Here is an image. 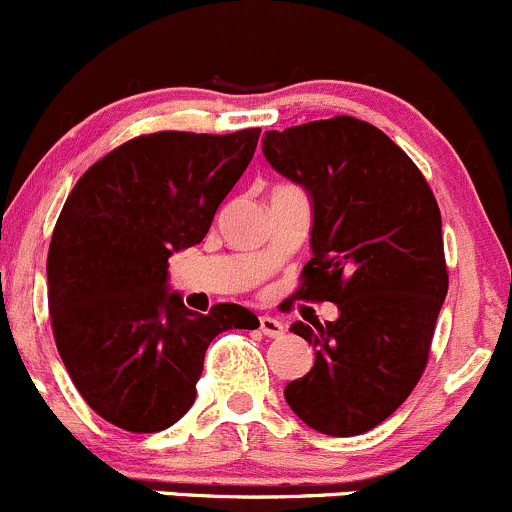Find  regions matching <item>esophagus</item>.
I'll return each instance as SVG.
<instances>
[{
  "instance_id": "1",
  "label": "esophagus",
  "mask_w": 512,
  "mask_h": 512,
  "mask_svg": "<svg viewBox=\"0 0 512 512\" xmlns=\"http://www.w3.org/2000/svg\"><path fill=\"white\" fill-rule=\"evenodd\" d=\"M260 331L265 333V336L277 338L284 333V324L279 319H274V316H260Z\"/></svg>"
}]
</instances>
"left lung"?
Returning <instances> with one entry per match:
<instances>
[{"label":"left lung","mask_w":512,"mask_h":512,"mask_svg":"<svg viewBox=\"0 0 512 512\" xmlns=\"http://www.w3.org/2000/svg\"><path fill=\"white\" fill-rule=\"evenodd\" d=\"M262 152L314 208L294 299L341 311L289 328L316 360L284 400L316 432L355 437L385 422L427 368L449 289L437 198L385 132L348 115L265 132Z\"/></svg>","instance_id":"1"}]
</instances>
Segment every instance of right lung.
<instances>
[{
	"instance_id": "1",
	"label": "right lung",
	"mask_w": 512,
	"mask_h": 512,
	"mask_svg": "<svg viewBox=\"0 0 512 512\" xmlns=\"http://www.w3.org/2000/svg\"><path fill=\"white\" fill-rule=\"evenodd\" d=\"M260 129L154 132L95 161L48 247V311L83 400L115 427L152 434L191 410L218 333L257 328L240 304L208 314L169 292V257L206 238L255 154Z\"/></svg>"
}]
</instances>
